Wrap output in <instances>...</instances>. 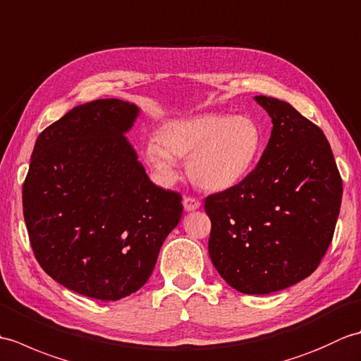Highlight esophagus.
Wrapping results in <instances>:
<instances>
[{
	"mask_svg": "<svg viewBox=\"0 0 361 361\" xmlns=\"http://www.w3.org/2000/svg\"><path fill=\"white\" fill-rule=\"evenodd\" d=\"M183 206H185L186 212H190V211H195V209L200 208L202 203L194 197H185V198H183Z\"/></svg>",
	"mask_w": 361,
	"mask_h": 361,
	"instance_id": "esophagus-1",
	"label": "esophagus"
}]
</instances>
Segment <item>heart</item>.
I'll return each mask as SVG.
<instances>
[{"label":"heart","instance_id":"obj_1","mask_svg":"<svg viewBox=\"0 0 361 361\" xmlns=\"http://www.w3.org/2000/svg\"><path fill=\"white\" fill-rule=\"evenodd\" d=\"M157 142L144 145L142 159L164 185L176 180L175 159H186V173L197 188L219 192L235 186L255 167L264 133L250 116L204 113L161 124Z\"/></svg>","mask_w":361,"mask_h":361}]
</instances>
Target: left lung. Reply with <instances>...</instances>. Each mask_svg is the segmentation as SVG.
Listing matches in <instances>:
<instances>
[{
    "label": "left lung",
    "mask_w": 361,
    "mask_h": 361,
    "mask_svg": "<svg viewBox=\"0 0 361 361\" xmlns=\"http://www.w3.org/2000/svg\"><path fill=\"white\" fill-rule=\"evenodd\" d=\"M271 118L247 178L204 200L209 256L228 286L268 295L317 270L332 242L343 181L323 130L286 101L255 96Z\"/></svg>",
    "instance_id": "obj_1"
}]
</instances>
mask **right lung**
<instances>
[{"instance_id":"1","label":"right lung","mask_w":361,"mask_h":361,"mask_svg":"<svg viewBox=\"0 0 361 361\" xmlns=\"http://www.w3.org/2000/svg\"><path fill=\"white\" fill-rule=\"evenodd\" d=\"M140 106L99 99L38 135L23 185L35 259L75 293L116 301L140 290L178 225L181 195L149 180L126 133Z\"/></svg>"}]
</instances>
